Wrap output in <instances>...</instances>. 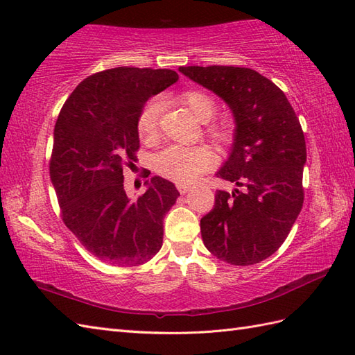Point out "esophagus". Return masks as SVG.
Returning a JSON list of instances; mask_svg holds the SVG:
<instances>
[{"mask_svg": "<svg viewBox=\"0 0 355 355\" xmlns=\"http://www.w3.org/2000/svg\"><path fill=\"white\" fill-rule=\"evenodd\" d=\"M177 189L180 191V193H187L192 189V187L189 184H177Z\"/></svg>", "mask_w": 355, "mask_h": 355, "instance_id": "esophagus-1", "label": "esophagus"}]
</instances>
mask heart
I'll return each mask as SVG.
<instances>
[{"mask_svg": "<svg viewBox=\"0 0 355 355\" xmlns=\"http://www.w3.org/2000/svg\"><path fill=\"white\" fill-rule=\"evenodd\" d=\"M178 101L197 117L200 122H209L216 114L218 105L212 96L201 89H187L178 96ZM162 102L158 99L148 101L139 112L137 132L141 140L150 141L157 137L160 128ZM207 134L220 143H229L232 132L218 123L206 126ZM214 164V154L207 146H182L172 145L158 153L154 158V168L160 175L180 184L195 182L201 173L207 172Z\"/></svg>", "mask_w": 355, "mask_h": 355, "instance_id": "b5f03b06", "label": "heart"}]
</instances>
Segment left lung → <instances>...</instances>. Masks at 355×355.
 I'll return each mask as SVG.
<instances>
[{
  "instance_id": "8db88e82",
  "label": "left lung",
  "mask_w": 355,
  "mask_h": 355,
  "mask_svg": "<svg viewBox=\"0 0 355 355\" xmlns=\"http://www.w3.org/2000/svg\"><path fill=\"white\" fill-rule=\"evenodd\" d=\"M184 76L229 103L236 120L232 154L216 175L235 183L216 191L201 220L207 250L232 266H253L273 254L304 206L305 135L286 96L245 67H180Z\"/></svg>"
}]
</instances>
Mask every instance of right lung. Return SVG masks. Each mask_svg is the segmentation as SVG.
I'll list each match as a JSON object with an SVG mask.
<instances>
[{"label": "right lung", "mask_w": 355, "mask_h": 355, "mask_svg": "<svg viewBox=\"0 0 355 355\" xmlns=\"http://www.w3.org/2000/svg\"><path fill=\"white\" fill-rule=\"evenodd\" d=\"M177 80L168 69L94 73L74 88L56 120L50 178L61 218L85 250L111 266H140L163 245V218L180 192L153 177L149 189L131 201L123 169L137 158L143 105Z\"/></svg>", "instance_id": "add662e5"}]
</instances>
